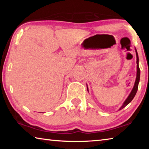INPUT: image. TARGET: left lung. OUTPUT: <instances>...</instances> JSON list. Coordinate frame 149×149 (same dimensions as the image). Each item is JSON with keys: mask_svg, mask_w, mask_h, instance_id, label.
<instances>
[{"mask_svg": "<svg viewBox=\"0 0 149 149\" xmlns=\"http://www.w3.org/2000/svg\"><path fill=\"white\" fill-rule=\"evenodd\" d=\"M135 51H136V56H137V77H136V80H135V82L134 84V87H133L132 92H131L130 95H129V97H128L127 99L125 100V101L124 102V103H123V104L122 106V107L120 108V110L122 109V108L126 107V106H127L131 101H132L133 98H134V97L135 96L136 93H137V89H138L139 82V79H140V69H139V57H138L137 50H135Z\"/></svg>", "mask_w": 149, "mask_h": 149, "instance_id": "8db88e82", "label": "left lung"}]
</instances>
